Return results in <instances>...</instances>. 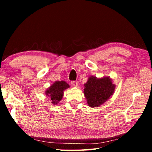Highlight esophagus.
Listing matches in <instances>:
<instances>
[{
  "label": "esophagus",
  "mask_w": 152,
  "mask_h": 152,
  "mask_svg": "<svg viewBox=\"0 0 152 152\" xmlns=\"http://www.w3.org/2000/svg\"><path fill=\"white\" fill-rule=\"evenodd\" d=\"M71 85H72V87H78V82L72 81V82H71Z\"/></svg>",
  "instance_id": "esophagus-1"
}]
</instances>
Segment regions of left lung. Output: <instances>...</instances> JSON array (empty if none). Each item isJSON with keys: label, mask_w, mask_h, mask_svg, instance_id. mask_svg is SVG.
Here are the masks:
<instances>
[{"label": "left lung", "mask_w": 152, "mask_h": 152, "mask_svg": "<svg viewBox=\"0 0 152 152\" xmlns=\"http://www.w3.org/2000/svg\"><path fill=\"white\" fill-rule=\"evenodd\" d=\"M84 87L83 93L88 106L91 108L104 104L113 95L115 89V85L109 76L100 78L90 76Z\"/></svg>", "instance_id": "1"}]
</instances>
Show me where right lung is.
I'll list each match as a JSON object with an SVG mask.
<instances>
[{"label":"right lung","mask_w":152,"mask_h":152,"mask_svg":"<svg viewBox=\"0 0 152 152\" xmlns=\"http://www.w3.org/2000/svg\"><path fill=\"white\" fill-rule=\"evenodd\" d=\"M69 88L70 86L66 82L56 81L46 90L45 93L53 104H57L63 98L64 90Z\"/></svg>","instance_id":"1"}]
</instances>
